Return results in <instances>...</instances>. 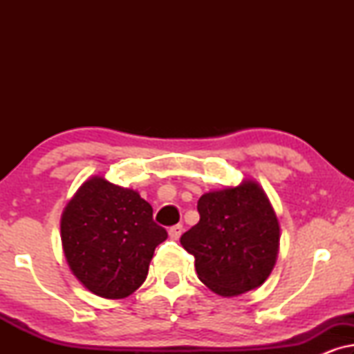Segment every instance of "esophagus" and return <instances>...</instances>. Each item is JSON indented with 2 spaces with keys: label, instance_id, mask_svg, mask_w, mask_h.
I'll return each mask as SVG.
<instances>
[{
  "label": "esophagus",
  "instance_id": "obj_1",
  "mask_svg": "<svg viewBox=\"0 0 354 354\" xmlns=\"http://www.w3.org/2000/svg\"><path fill=\"white\" fill-rule=\"evenodd\" d=\"M182 232H183V225H182V224H176V225L169 227V236H171L172 240L180 239Z\"/></svg>",
  "mask_w": 354,
  "mask_h": 354
}]
</instances>
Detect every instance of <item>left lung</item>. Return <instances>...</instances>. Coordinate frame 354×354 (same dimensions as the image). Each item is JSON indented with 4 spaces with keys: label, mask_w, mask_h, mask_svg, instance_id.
<instances>
[{
    "label": "left lung",
    "mask_w": 354,
    "mask_h": 354,
    "mask_svg": "<svg viewBox=\"0 0 354 354\" xmlns=\"http://www.w3.org/2000/svg\"><path fill=\"white\" fill-rule=\"evenodd\" d=\"M200 222L180 236L200 280L222 297H236L269 277L279 251V222L258 183L205 193Z\"/></svg>",
    "instance_id": "1"
}]
</instances>
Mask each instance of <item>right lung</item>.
I'll return each instance as SVG.
<instances>
[{
  "mask_svg": "<svg viewBox=\"0 0 354 354\" xmlns=\"http://www.w3.org/2000/svg\"><path fill=\"white\" fill-rule=\"evenodd\" d=\"M61 235L75 277L111 299L129 297L145 282L154 250L167 239L149 203L101 177L86 180L69 201Z\"/></svg>",
  "mask_w": 354,
  "mask_h": 354,
  "instance_id": "right-lung-1",
  "label": "right lung"
}]
</instances>
